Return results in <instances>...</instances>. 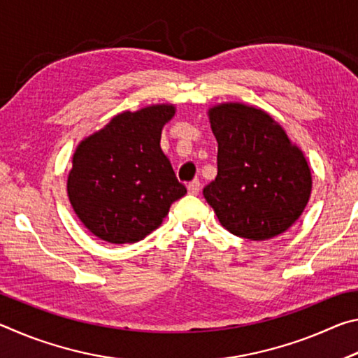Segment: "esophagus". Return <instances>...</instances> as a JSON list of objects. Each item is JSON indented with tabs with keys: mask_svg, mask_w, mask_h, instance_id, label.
<instances>
[{
	"mask_svg": "<svg viewBox=\"0 0 358 358\" xmlns=\"http://www.w3.org/2000/svg\"><path fill=\"white\" fill-rule=\"evenodd\" d=\"M187 191H189V194H192V196H197V194L201 192V181L192 180L191 183L187 185Z\"/></svg>",
	"mask_w": 358,
	"mask_h": 358,
	"instance_id": "obj_1",
	"label": "esophagus"
}]
</instances>
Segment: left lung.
I'll use <instances>...</instances> for the list:
<instances>
[{"instance_id": "left-lung-1", "label": "left lung", "mask_w": 358, "mask_h": 358, "mask_svg": "<svg viewBox=\"0 0 358 358\" xmlns=\"http://www.w3.org/2000/svg\"><path fill=\"white\" fill-rule=\"evenodd\" d=\"M217 141V175L205 201L230 234L262 241L292 226L311 194V172L268 113L243 104L210 110Z\"/></svg>"}]
</instances>
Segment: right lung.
I'll list each match as a JSON object with an SVG mask.
<instances>
[{"instance_id": "1", "label": "right lung", "mask_w": 358, "mask_h": 358, "mask_svg": "<svg viewBox=\"0 0 358 358\" xmlns=\"http://www.w3.org/2000/svg\"><path fill=\"white\" fill-rule=\"evenodd\" d=\"M173 106H151L113 117L78 145L68 196L85 227L108 243H136L161 226L171 205L186 194L161 132Z\"/></svg>"}]
</instances>
